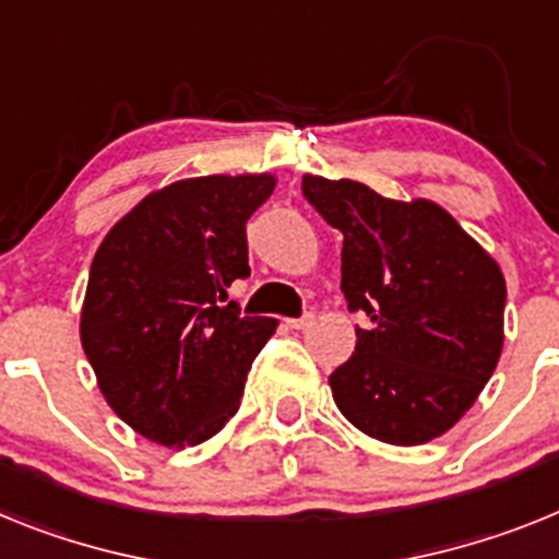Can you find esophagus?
<instances>
[{"instance_id": "esophagus-1", "label": "esophagus", "mask_w": 559, "mask_h": 559, "mask_svg": "<svg viewBox=\"0 0 559 559\" xmlns=\"http://www.w3.org/2000/svg\"><path fill=\"white\" fill-rule=\"evenodd\" d=\"M314 323V314L312 312H307L304 314V318H289L286 320V326L289 329H307V326H312Z\"/></svg>"}]
</instances>
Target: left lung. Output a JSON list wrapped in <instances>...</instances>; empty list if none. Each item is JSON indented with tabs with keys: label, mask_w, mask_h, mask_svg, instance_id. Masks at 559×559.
Listing matches in <instances>:
<instances>
[{
	"label": "left lung",
	"mask_w": 559,
	"mask_h": 559,
	"mask_svg": "<svg viewBox=\"0 0 559 559\" xmlns=\"http://www.w3.org/2000/svg\"><path fill=\"white\" fill-rule=\"evenodd\" d=\"M304 197L343 233L340 289L371 320L329 377L334 405L385 444L439 439L501 360V266L430 199L400 202L314 174L304 177Z\"/></svg>",
	"instance_id": "8db88e82"
}]
</instances>
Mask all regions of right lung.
Segmentation results:
<instances>
[{"label": "right lung", "instance_id": "right-lung-1", "mask_svg": "<svg viewBox=\"0 0 559 559\" xmlns=\"http://www.w3.org/2000/svg\"><path fill=\"white\" fill-rule=\"evenodd\" d=\"M273 188V174L179 179L140 199L92 259L81 346L111 411L154 444L219 433L278 326L225 304L250 275L245 225Z\"/></svg>", "mask_w": 559, "mask_h": 559}]
</instances>
